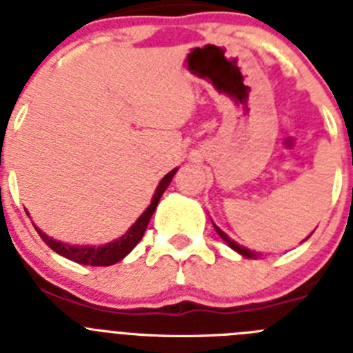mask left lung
I'll list each match as a JSON object with an SVG mask.
<instances>
[{
  "label": "left lung",
  "instance_id": "1",
  "mask_svg": "<svg viewBox=\"0 0 353 353\" xmlns=\"http://www.w3.org/2000/svg\"><path fill=\"white\" fill-rule=\"evenodd\" d=\"M214 228H215V232L219 233L221 239H223L224 242H226V244L233 249V251H236V252H239V254H242V256H244V258H258V252H254V251H251V249L242 248V245H239V244H236V242H235V240L230 239V236H228L226 233L223 232V230H219V228L215 226V224H214ZM311 235H313V233H311ZM311 235H310V236H311ZM310 236H307V239H310ZM304 240H305V239H304Z\"/></svg>",
  "mask_w": 353,
  "mask_h": 353
}]
</instances>
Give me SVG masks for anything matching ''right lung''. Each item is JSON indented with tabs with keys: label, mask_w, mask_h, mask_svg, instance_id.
<instances>
[{
	"label": "right lung",
	"mask_w": 353,
	"mask_h": 353,
	"mask_svg": "<svg viewBox=\"0 0 353 353\" xmlns=\"http://www.w3.org/2000/svg\"><path fill=\"white\" fill-rule=\"evenodd\" d=\"M174 173H176V170L170 171V173H168L161 182H159L157 189H155V194L154 198H152V201H150L148 208H146V210L139 215L138 221H136L129 230H127L125 235H121L120 239L113 240V242H109V244L97 245V248L95 245H68V244H63V242H58V240L51 239V236H48L42 230H39V228H35V230L39 232L40 239H42L43 242L52 249V251L61 254V256L68 258V260L76 261V263L93 265V267H108V265L118 263V261L123 260V258H125L127 254H129L136 245H138L139 240L143 239V235H145L146 232V226H148L150 219H152V215H154L155 208H157L159 199H161V196L164 194V191H166L168 185L171 183Z\"/></svg>",
	"instance_id": "right-lung-1"
}]
</instances>
